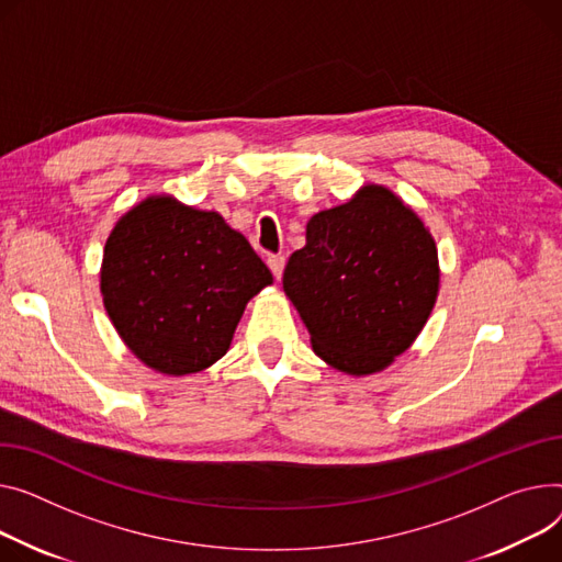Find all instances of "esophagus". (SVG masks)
I'll use <instances>...</instances> for the list:
<instances>
[{
	"label": "esophagus",
	"mask_w": 562,
	"mask_h": 562,
	"mask_svg": "<svg viewBox=\"0 0 562 562\" xmlns=\"http://www.w3.org/2000/svg\"><path fill=\"white\" fill-rule=\"evenodd\" d=\"M269 269L276 276V280H280L282 271H284V257L282 255H269Z\"/></svg>",
	"instance_id": "34e87169"
}]
</instances>
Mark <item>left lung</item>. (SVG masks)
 Segmentation results:
<instances>
[{
    "mask_svg": "<svg viewBox=\"0 0 562 562\" xmlns=\"http://www.w3.org/2000/svg\"><path fill=\"white\" fill-rule=\"evenodd\" d=\"M282 286L312 350L334 370L366 378L389 368L423 331L438 297V248L393 190L368 182L344 205L307 221Z\"/></svg>",
    "mask_w": 562,
    "mask_h": 562,
    "instance_id": "8db88e82",
    "label": "left lung"
}]
</instances>
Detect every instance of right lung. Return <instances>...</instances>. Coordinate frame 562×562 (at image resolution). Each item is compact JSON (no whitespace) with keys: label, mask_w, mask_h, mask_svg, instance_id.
I'll return each instance as SVG.
<instances>
[{"label":"right lung","mask_w":562,"mask_h":562,"mask_svg":"<svg viewBox=\"0 0 562 562\" xmlns=\"http://www.w3.org/2000/svg\"><path fill=\"white\" fill-rule=\"evenodd\" d=\"M99 280L124 346L169 378L194 375L226 355L250 297L273 284L226 218L171 194L146 196L115 223Z\"/></svg>","instance_id":"right-lung-1"}]
</instances>
